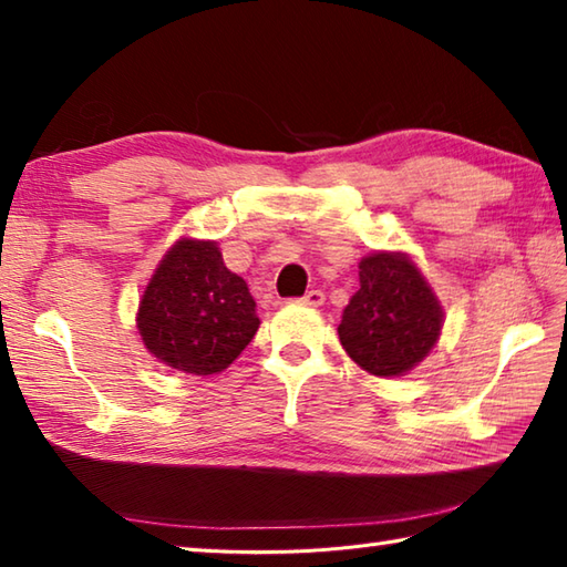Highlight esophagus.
I'll return each instance as SVG.
<instances>
[{
	"label": "esophagus",
	"instance_id": "34e87169",
	"mask_svg": "<svg viewBox=\"0 0 567 567\" xmlns=\"http://www.w3.org/2000/svg\"><path fill=\"white\" fill-rule=\"evenodd\" d=\"M302 300H305V305H310V307H322L324 305V292L322 290H310L302 297Z\"/></svg>",
	"mask_w": 567,
	"mask_h": 567
}]
</instances>
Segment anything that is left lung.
I'll use <instances>...</instances> for the list:
<instances>
[{"instance_id": "1", "label": "left lung", "mask_w": 567, "mask_h": 567, "mask_svg": "<svg viewBox=\"0 0 567 567\" xmlns=\"http://www.w3.org/2000/svg\"><path fill=\"white\" fill-rule=\"evenodd\" d=\"M444 329V307L409 252L374 250L359 260V290L339 322L344 352L374 377H404L424 362Z\"/></svg>"}]
</instances>
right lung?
<instances>
[{"label":"right lung","mask_w":567,"mask_h":567,"mask_svg":"<svg viewBox=\"0 0 567 567\" xmlns=\"http://www.w3.org/2000/svg\"><path fill=\"white\" fill-rule=\"evenodd\" d=\"M248 282L230 272L215 240L181 238L143 287L136 329L156 362L210 377L240 357L260 327Z\"/></svg>","instance_id":"1"}]
</instances>
